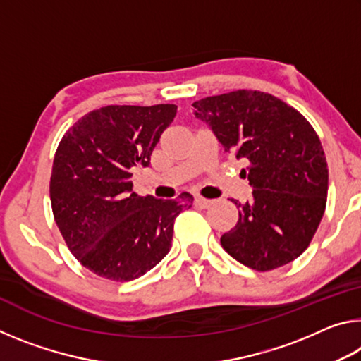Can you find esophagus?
I'll list each match as a JSON object with an SVG mask.
<instances>
[{"mask_svg": "<svg viewBox=\"0 0 361 361\" xmlns=\"http://www.w3.org/2000/svg\"><path fill=\"white\" fill-rule=\"evenodd\" d=\"M194 204L199 205V207H202V209H209V207L213 204V200L204 199V197H200V195H195V197H194Z\"/></svg>", "mask_w": 361, "mask_h": 361, "instance_id": "esophagus-1", "label": "esophagus"}]
</instances>
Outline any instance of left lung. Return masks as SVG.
<instances>
[{
  "mask_svg": "<svg viewBox=\"0 0 361 361\" xmlns=\"http://www.w3.org/2000/svg\"><path fill=\"white\" fill-rule=\"evenodd\" d=\"M226 152L245 159L253 197L221 235L232 258L264 272L296 259L326 207L328 166L314 127L295 108L259 90H234L192 103Z\"/></svg>",
  "mask_w": 361,
  "mask_h": 361,
  "instance_id": "left-lung-1",
  "label": "left lung"
}]
</instances>
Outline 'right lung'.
Returning <instances> with one entry per match:
<instances>
[{
  "label": "right lung",
  "instance_id": "add662e5",
  "mask_svg": "<svg viewBox=\"0 0 361 361\" xmlns=\"http://www.w3.org/2000/svg\"><path fill=\"white\" fill-rule=\"evenodd\" d=\"M175 105H109L82 116L54 157L51 204L70 252L100 277L129 282L151 271L172 247L175 218L192 195L176 200L132 191L133 169L148 167Z\"/></svg>",
  "mask_w": 361,
  "mask_h": 361
}]
</instances>
